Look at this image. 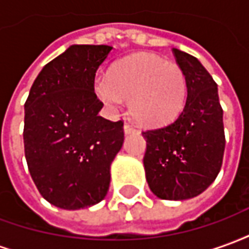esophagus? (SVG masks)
<instances>
[{"label":"esophagus","instance_id":"34e87169","mask_svg":"<svg viewBox=\"0 0 249 249\" xmlns=\"http://www.w3.org/2000/svg\"><path fill=\"white\" fill-rule=\"evenodd\" d=\"M137 130H136V128H133L132 125L129 124H125L124 125V133L125 135H129V133H136Z\"/></svg>","mask_w":249,"mask_h":249}]
</instances>
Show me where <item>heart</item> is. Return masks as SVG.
<instances>
[{
    "label": "heart",
    "instance_id": "obj_1",
    "mask_svg": "<svg viewBox=\"0 0 249 249\" xmlns=\"http://www.w3.org/2000/svg\"><path fill=\"white\" fill-rule=\"evenodd\" d=\"M98 98L112 110L129 98V110L145 126L171 123L181 113L187 100V77L175 62L151 53H137L114 66L112 76L94 82Z\"/></svg>",
    "mask_w": 249,
    "mask_h": 249
}]
</instances>
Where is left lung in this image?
<instances>
[{"label":"left lung","instance_id":"1","mask_svg":"<svg viewBox=\"0 0 249 249\" xmlns=\"http://www.w3.org/2000/svg\"><path fill=\"white\" fill-rule=\"evenodd\" d=\"M187 77V101L171 124L145 130V178L162 200L198 196L213 183L225 148L217 84L196 57L173 49Z\"/></svg>","mask_w":249,"mask_h":249}]
</instances>
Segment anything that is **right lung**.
<instances>
[{"label": "right lung", "instance_id": "right-lung-1", "mask_svg": "<svg viewBox=\"0 0 249 249\" xmlns=\"http://www.w3.org/2000/svg\"><path fill=\"white\" fill-rule=\"evenodd\" d=\"M108 45H71L46 64L25 103L24 146L41 196L58 208L81 209L105 198L110 164L124 142V123L98 112L94 77Z\"/></svg>", "mask_w": 249, "mask_h": 249}]
</instances>
